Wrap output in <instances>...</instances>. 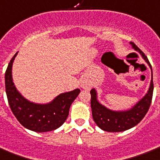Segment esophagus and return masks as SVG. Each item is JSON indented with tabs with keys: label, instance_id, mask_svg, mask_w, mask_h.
Returning a JSON list of instances; mask_svg holds the SVG:
<instances>
[{
	"label": "esophagus",
	"instance_id": "34e87169",
	"mask_svg": "<svg viewBox=\"0 0 160 160\" xmlns=\"http://www.w3.org/2000/svg\"><path fill=\"white\" fill-rule=\"evenodd\" d=\"M80 86H81V88L84 89V90H90V89H91V85H90L89 83H86V82L81 83Z\"/></svg>",
	"mask_w": 160,
	"mask_h": 160
}]
</instances>
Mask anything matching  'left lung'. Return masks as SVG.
Listing matches in <instances>:
<instances>
[{
  "mask_svg": "<svg viewBox=\"0 0 160 160\" xmlns=\"http://www.w3.org/2000/svg\"><path fill=\"white\" fill-rule=\"evenodd\" d=\"M130 44L132 45L134 50L138 51L142 55L145 62L150 67L151 73H152L150 85L148 92L142 99L135 106L132 107L131 109L127 111H112L104 107L97 100L96 91L95 89H92L91 91V106L93 120L95 121L96 125L104 131L111 132H123L135 127L137 124L139 123L142 118H144L146 113L148 112L152 102L153 91L152 66L147 56L142 53V51L139 48L132 42H130Z\"/></svg>",
  "mask_w": 160,
  "mask_h": 160,
  "instance_id": "1",
  "label": "left lung"
}]
</instances>
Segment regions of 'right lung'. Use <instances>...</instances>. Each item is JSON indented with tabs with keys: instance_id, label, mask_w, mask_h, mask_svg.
I'll list each match as a JSON object with an SVG mask.
<instances>
[{
	"instance_id": "add662e5",
	"label": "right lung",
	"mask_w": 160,
	"mask_h": 160,
	"mask_svg": "<svg viewBox=\"0 0 160 160\" xmlns=\"http://www.w3.org/2000/svg\"><path fill=\"white\" fill-rule=\"evenodd\" d=\"M18 53L11 59L5 74L6 92L12 113L24 128L32 131L45 132L58 128L66 121L69 107L80 90L60 94L47 104L29 102L17 90L12 80V64Z\"/></svg>"
}]
</instances>
